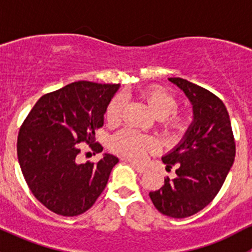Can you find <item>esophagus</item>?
I'll return each mask as SVG.
<instances>
[{"label":"esophagus","mask_w":252,"mask_h":252,"mask_svg":"<svg viewBox=\"0 0 252 252\" xmlns=\"http://www.w3.org/2000/svg\"><path fill=\"white\" fill-rule=\"evenodd\" d=\"M130 164H131V167H133L134 169H135L136 172H138V173H145V172L147 171L146 169V167H144V166H141V164H138V163H135V162H131L130 161Z\"/></svg>","instance_id":"obj_1"}]
</instances>
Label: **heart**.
<instances>
[{
    "instance_id": "b5f03b06",
    "label": "heart",
    "mask_w": 252,
    "mask_h": 252,
    "mask_svg": "<svg viewBox=\"0 0 252 252\" xmlns=\"http://www.w3.org/2000/svg\"><path fill=\"white\" fill-rule=\"evenodd\" d=\"M141 98L146 102L152 114L161 118V126L168 134L183 133L187 128L188 118L184 113L178 112L177 97L168 90L159 86H150L141 93ZM122 113V98L116 96L106 108V121L114 124L119 121ZM113 150L131 159H141L152 149L151 139L129 129L119 131L112 138Z\"/></svg>"
}]
</instances>
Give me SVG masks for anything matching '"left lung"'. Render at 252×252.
Listing matches in <instances>:
<instances>
[{
	"instance_id": "8db88e82",
	"label": "left lung",
	"mask_w": 252,
	"mask_h": 252,
	"mask_svg": "<svg viewBox=\"0 0 252 252\" xmlns=\"http://www.w3.org/2000/svg\"><path fill=\"white\" fill-rule=\"evenodd\" d=\"M194 108V122L184 140L162 158L167 171L164 185L150 192L155 207L164 216L185 218L210 204L222 188L235 158V140L229 114L220 97L182 78H169Z\"/></svg>"
}]
</instances>
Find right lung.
I'll return each instance as SVG.
<instances>
[{
    "instance_id": "1",
    "label": "right lung",
    "mask_w": 252,
    "mask_h": 252,
    "mask_svg": "<svg viewBox=\"0 0 252 252\" xmlns=\"http://www.w3.org/2000/svg\"><path fill=\"white\" fill-rule=\"evenodd\" d=\"M119 84L75 81L40 97L18 133L17 154L30 191L56 215L86 212L105 190L119 159L106 154L94 163H80L79 144L101 152L95 131ZM90 154V152H86Z\"/></svg>"
}]
</instances>
